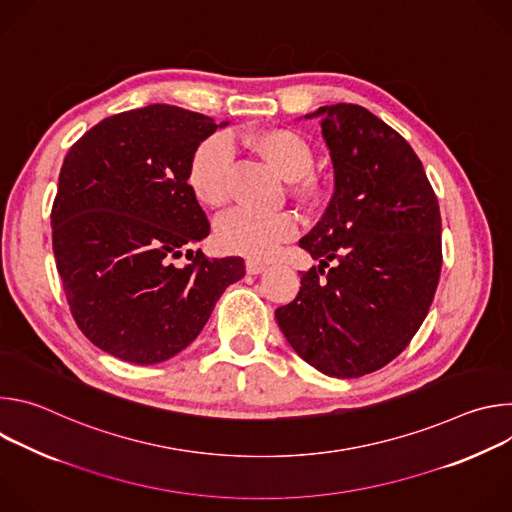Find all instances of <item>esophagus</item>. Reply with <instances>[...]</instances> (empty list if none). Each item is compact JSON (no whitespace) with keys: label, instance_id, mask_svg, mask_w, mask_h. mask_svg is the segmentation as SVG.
Returning a JSON list of instances; mask_svg holds the SVG:
<instances>
[{"label":"esophagus","instance_id":"esophagus-1","mask_svg":"<svg viewBox=\"0 0 512 512\" xmlns=\"http://www.w3.org/2000/svg\"><path fill=\"white\" fill-rule=\"evenodd\" d=\"M245 267H247V273L257 275V273H263L267 265H265L263 261H257V259H247V261H245Z\"/></svg>","mask_w":512,"mask_h":512}]
</instances>
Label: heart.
Returning <instances> with one entry per match:
<instances>
[{"label": "heart", "instance_id": "1", "mask_svg": "<svg viewBox=\"0 0 512 512\" xmlns=\"http://www.w3.org/2000/svg\"><path fill=\"white\" fill-rule=\"evenodd\" d=\"M251 148L261 154L281 176L296 180L300 192H310L314 182L306 176L312 168L310 145L289 129H265L249 135ZM233 148L227 135L202 139L190 156L186 182L196 200L208 208H218L229 200V172ZM298 221L291 212L259 214L249 208H233L216 221L214 237L218 247L249 259L271 257L281 243L294 239Z\"/></svg>", "mask_w": 512, "mask_h": 512}]
</instances>
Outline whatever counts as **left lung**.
<instances>
[{
  "label": "left lung",
  "mask_w": 512,
  "mask_h": 512,
  "mask_svg": "<svg viewBox=\"0 0 512 512\" xmlns=\"http://www.w3.org/2000/svg\"><path fill=\"white\" fill-rule=\"evenodd\" d=\"M308 117H320L334 194L300 241L320 265L302 271L300 294L275 318L312 367L356 379L399 356L429 312L442 273L440 204L411 145L371 111L338 103Z\"/></svg>",
  "instance_id": "obj_1"
}]
</instances>
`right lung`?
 <instances>
[{
	"label": "right lung",
	"mask_w": 512,
	"mask_h": 512,
	"mask_svg": "<svg viewBox=\"0 0 512 512\" xmlns=\"http://www.w3.org/2000/svg\"><path fill=\"white\" fill-rule=\"evenodd\" d=\"M216 123L174 105L111 115L72 143L52 204V249L70 314L101 350L156 364L184 350L241 257L208 259L210 225L186 172ZM187 253L191 263L176 268Z\"/></svg>",
	"instance_id": "1"
}]
</instances>
